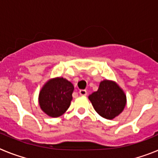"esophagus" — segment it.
<instances>
[{
    "label": "esophagus",
    "instance_id": "obj_1",
    "mask_svg": "<svg viewBox=\"0 0 158 158\" xmlns=\"http://www.w3.org/2000/svg\"><path fill=\"white\" fill-rule=\"evenodd\" d=\"M79 94L81 96H86L87 95V91H86L85 89H81L80 91H79Z\"/></svg>",
    "mask_w": 158,
    "mask_h": 158
}]
</instances>
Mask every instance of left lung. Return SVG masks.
Listing matches in <instances>:
<instances>
[{
  "instance_id": "left-lung-1",
  "label": "left lung",
  "mask_w": 158,
  "mask_h": 158,
  "mask_svg": "<svg viewBox=\"0 0 158 158\" xmlns=\"http://www.w3.org/2000/svg\"><path fill=\"white\" fill-rule=\"evenodd\" d=\"M95 111L107 119H113L123 112L127 105V96L122 88L114 81L100 83L98 90L89 96Z\"/></svg>"
}]
</instances>
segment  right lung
Masks as SVG:
<instances>
[{"label":"right lung","mask_w":158,"mask_h":158,"mask_svg":"<svg viewBox=\"0 0 158 158\" xmlns=\"http://www.w3.org/2000/svg\"><path fill=\"white\" fill-rule=\"evenodd\" d=\"M74 90L73 84L62 77L47 81L39 94V104L48 116L57 118L68 110Z\"/></svg>","instance_id":"1"}]
</instances>
